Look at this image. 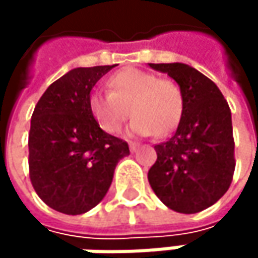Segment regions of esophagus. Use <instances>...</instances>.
<instances>
[{
  "label": "esophagus",
  "mask_w": 258,
  "mask_h": 258,
  "mask_svg": "<svg viewBox=\"0 0 258 258\" xmlns=\"http://www.w3.org/2000/svg\"><path fill=\"white\" fill-rule=\"evenodd\" d=\"M128 146H130V151H131V152H136V149H137V143H136V142H130Z\"/></svg>",
  "instance_id": "34e87169"
}]
</instances>
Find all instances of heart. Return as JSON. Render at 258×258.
<instances>
[{"label": "heart", "instance_id": "heart-1", "mask_svg": "<svg viewBox=\"0 0 258 258\" xmlns=\"http://www.w3.org/2000/svg\"><path fill=\"white\" fill-rule=\"evenodd\" d=\"M107 91H92L88 97L91 116L107 134L119 133L128 115L134 116L130 133L137 136L154 133L161 137L179 124L183 98L180 88L170 79L124 69L107 79Z\"/></svg>", "mask_w": 258, "mask_h": 258}]
</instances>
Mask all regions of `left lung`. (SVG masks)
Wrapping results in <instances>:
<instances>
[{
  "label": "left lung",
  "mask_w": 258,
  "mask_h": 258,
  "mask_svg": "<svg viewBox=\"0 0 258 258\" xmlns=\"http://www.w3.org/2000/svg\"><path fill=\"white\" fill-rule=\"evenodd\" d=\"M149 67L176 80L183 110L175 134L154 146L157 161L148 180L167 208L196 214L217 203L232 183V112L218 86L196 69L180 62Z\"/></svg>",
  "instance_id": "obj_1"
}]
</instances>
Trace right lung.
Listing matches in <instances>:
<instances>
[{
  "label": "right lung",
  "mask_w": 258,
  "mask_h": 258,
  "mask_svg": "<svg viewBox=\"0 0 258 258\" xmlns=\"http://www.w3.org/2000/svg\"><path fill=\"white\" fill-rule=\"evenodd\" d=\"M115 66L79 67L55 80L35 104L28 136L29 179L52 209L80 215L106 196L128 143L104 133L88 109L91 89Z\"/></svg>",
  "instance_id": "right-lung-1"
}]
</instances>
